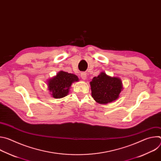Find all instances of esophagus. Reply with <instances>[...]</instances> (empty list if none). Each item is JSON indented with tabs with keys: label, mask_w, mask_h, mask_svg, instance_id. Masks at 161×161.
I'll return each mask as SVG.
<instances>
[{
	"label": "esophagus",
	"mask_w": 161,
	"mask_h": 161,
	"mask_svg": "<svg viewBox=\"0 0 161 161\" xmlns=\"http://www.w3.org/2000/svg\"><path fill=\"white\" fill-rule=\"evenodd\" d=\"M86 77H87V75L85 73H81V78L83 80H85L86 79Z\"/></svg>",
	"instance_id": "1"
}]
</instances>
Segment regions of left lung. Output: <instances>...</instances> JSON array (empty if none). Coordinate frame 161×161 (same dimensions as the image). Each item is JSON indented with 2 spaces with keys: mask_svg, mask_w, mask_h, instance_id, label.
<instances>
[{
  "mask_svg": "<svg viewBox=\"0 0 161 161\" xmlns=\"http://www.w3.org/2000/svg\"><path fill=\"white\" fill-rule=\"evenodd\" d=\"M92 97L99 104H106L116 101L123 85L120 78L111 77L104 72H101L98 76L94 77L90 82Z\"/></svg>",
  "mask_w": 161,
  "mask_h": 161,
  "instance_id": "8db88e82",
  "label": "left lung"
}]
</instances>
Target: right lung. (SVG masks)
Wrapping results in <instances>:
<instances>
[{
    "instance_id": "1",
    "label": "right lung",
    "mask_w": 161,
    "mask_h": 161,
    "mask_svg": "<svg viewBox=\"0 0 161 161\" xmlns=\"http://www.w3.org/2000/svg\"><path fill=\"white\" fill-rule=\"evenodd\" d=\"M78 81L79 78L76 75L60 71L56 76L48 80L47 85L52 96L60 99L67 96L73 83Z\"/></svg>"
}]
</instances>
